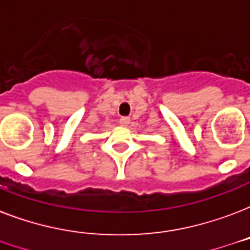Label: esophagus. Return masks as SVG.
<instances>
[{
	"label": "esophagus",
	"mask_w": 250,
	"mask_h": 250,
	"mask_svg": "<svg viewBox=\"0 0 250 250\" xmlns=\"http://www.w3.org/2000/svg\"><path fill=\"white\" fill-rule=\"evenodd\" d=\"M119 125H122V127H127V125H130V118H125V116H123V118H120V119H119Z\"/></svg>",
	"instance_id": "obj_1"
}]
</instances>
